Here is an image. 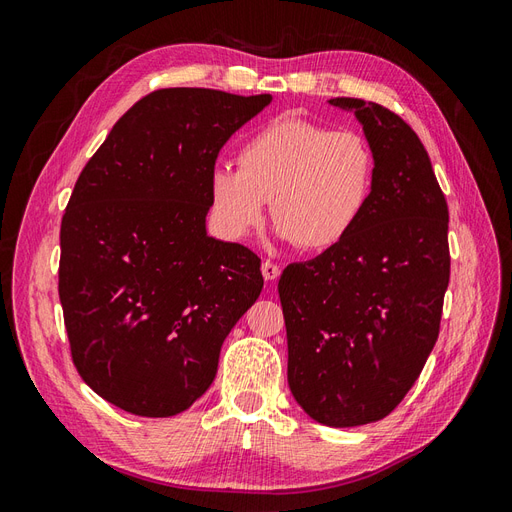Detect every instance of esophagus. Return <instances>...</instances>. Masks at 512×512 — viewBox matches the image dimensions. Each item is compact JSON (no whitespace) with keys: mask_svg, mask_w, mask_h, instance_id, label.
I'll use <instances>...</instances> for the list:
<instances>
[{"mask_svg":"<svg viewBox=\"0 0 512 512\" xmlns=\"http://www.w3.org/2000/svg\"><path fill=\"white\" fill-rule=\"evenodd\" d=\"M262 275H265L267 282H273L282 275V269H280V265H275V262L265 260V262H262Z\"/></svg>","mask_w":512,"mask_h":512,"instance_id":"esophagus-1","label":"esophagus"}]
</instances>
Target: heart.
Instances as JSON below:
<instances>
[{
  "instance_id": "b5f03b06",
  "label": "heart",
  "mask_w": 512,
  "mask_h": 512,
  "mask_svg": "<svg viewBox=\"0 0 512 512\" xmlns=\"http://www.w3.org/2000/svg\"><path fill=\"white\" fill-rule=\"evenodd\" d=\"M374 183V156L361 134L282 115L239 149V168L213 166L211 218L220 235L243 241L271 215L277 237L327 250L350 235Z\"/></svg>"
}]
</instances>
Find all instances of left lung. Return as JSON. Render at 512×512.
<instances>
[{"label": "left lung", "mask_w": 512, "mask_h": 512, "mask_svg": "<svg viewBox=\"0 0 512 512\" xmlns=\"http://www.w3.org/2000/svg\"><path fill=\"white\" fill-rule=\"evenodd\" d=\"M329 104L363 126L371 194L350 235L288 265L277 290L292 397L322 425L356 427L399 406L436 346L451 277L448 207L404 119L359 98Z\"/></svg>", "instance_id": "8db88e82"}]
</instances>
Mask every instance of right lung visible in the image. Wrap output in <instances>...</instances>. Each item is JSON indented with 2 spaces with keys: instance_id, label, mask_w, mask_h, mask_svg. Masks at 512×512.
Returning a JSON list of instances; mask_svg holds the SVG:
<instances>
[{
  "instance_id": "add662e5",
  "label": "right lung",
  "mask_w": 512,
  "mask_h": 512,
  "mask_svg": "<svg viewBox=\"0 0 512 512\" xmlns=\"http://www.w3.org/2000/svg\"><path fill=\"white\" fill-rule=\"evenodd\" d=\"M269 94L170 87L106 136L61 220L59 301L81 378L138 416L188 410L262 290L260 258L207 235L220 149Z\"/></svg>"
}]
</instances>
